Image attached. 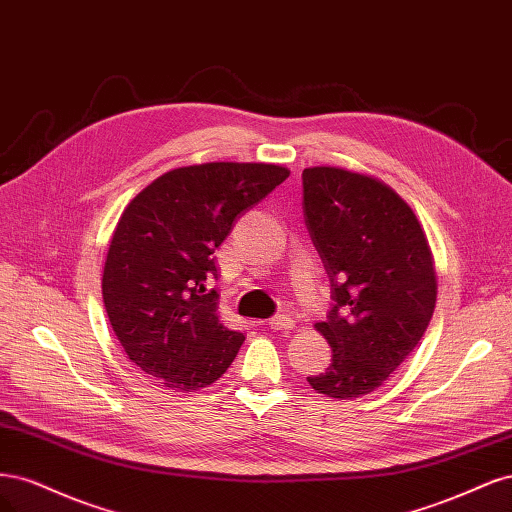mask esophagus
I'll return each instance as SVG.
<instances>
[{"mask_svg": "<svg viewBox=\"0 0 512 512\" xmlns=\"http://www.w3.org/2000/svg\"><path fill=\"white\" fill-rule=\"evenodd\" d=\"M293 319L289 315H276L268 321V327L270 329H276V332H289V329H293Z\"/></svg>", "mask_w": 512, "mask_h": 512, "instance_id": "esophagus-1", "label": "esophagus"}]
</instances>
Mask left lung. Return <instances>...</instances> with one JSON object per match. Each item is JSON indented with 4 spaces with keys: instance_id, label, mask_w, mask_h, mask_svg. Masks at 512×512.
I'll list each match as a JSON object with an SVG mask.
<instances>
[{
    "instance_id": "obj_1",
    "label": "left lung",
    "mask_w": 512,
    "mask_h": 512,
    "mask_svg": "<svg viewBox=\"0 0 512 512\" xmlns=\"http://www.w3.org/2000/svg\"><path fill=\"white\" fill-rule=\"evenodd\" d=\"M304 219L332 285L317 332L332 364L308 376L317 393L361 398L381 387L425 334L436 306L430 244L412 208L383 180L344 168L302 172Z\"/></svg>"
}]
</instances>
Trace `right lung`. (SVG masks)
Wrapping results in <instances>:
<instances>
[{
	"label": "right lung",
	"mask_w": 512,
	"mask_h": 512,
	"mask_svg": "<svg viewBox=\"0 0 512 512\" xmlns=\"http://www.w3.org/2000/svg\"><path fill=\"white\" fill-rule=\"evenodd\" d=\"M289 176L274 163L214 161L166 172L127 204L102 276L104 306L123 351L174 391L212 385L244 336L221 323L214 249Z\"/></svg>",
	"instance_id": "1"
}]
</instances>
